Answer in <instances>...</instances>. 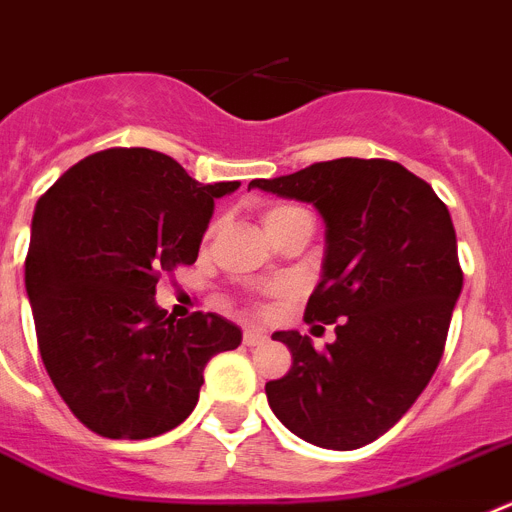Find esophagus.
Listing matches in <instances>:
<instances>
[{
  "instance_id": "34e87169",
  "label": "esophagus",
  "mask_w": 512,
  "mask_h": 512,
  "mask_svg": "<svg viewBox=\"0 0 512 512\" xmlns=\"http://www.w3.org/2000/svg\"><path fill=\"white\" fill-rule=\"evenodd\" d=\"M268 340V335L260 330H244L242 335V342L247 345V348H255V345H262V342Z\"/></svg>"
}]
</instances>
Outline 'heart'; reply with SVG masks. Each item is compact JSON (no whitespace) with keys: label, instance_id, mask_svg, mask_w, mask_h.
<instances>
[{"label":"heart","instance_id":"1","mask_svg":"<svg viewBox=\"0 0 512 512\" xmlns=\"http://www.w3.org/2000/svg\"><path fill=\"white\" fill-rule=\"evenodd\" d=\"M296 213H304V208L291 206V203H273V206H268L265 211H262V221H265V226H268L270 234H275V229H278L283 221L291 219V216H296ZM216 229H219V224H216V221H211L206 229V239H211L213 234H216Z\"/></svg>","mask_w":512,"mask_h":512}]
</instances>
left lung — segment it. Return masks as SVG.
<instances>
[{
  "instance_id": "left-lung-1",
  "label": "left lung",
  "mask_w": 512,
  "mask_h": 512,
  "mask_svg": "<svg viewBox=\"0 0 512 512\" xmlns=\"http://www.w3.org/2000/svg\"><path fill=\"white\" fill-rule=\"evenodd\" d=\"M250 188L311 203L327 224V257L306 322L335 324L314 350L275 332L291 371L265 384L270 410L306 443L353 451L394 428L433 379L464 273L446 203L389 159L342 157Z\"/></svg>"
}]
</instances>
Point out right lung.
<instances>
[{"mask_svg": "<svg viewBox=\"0 0 512 512\" xmlns=\"http://www.w3.org/2000/svg\"><path fill=\"white\" fill-rule=\"evenodd\" d=\"M239 182L193 180L162 151L115 146L66 170L35 206L25 257L43 366L84 428L144 441L198 404L203 368L242 330L219 314L170 317L162 275L193 265L213 201Z\"/></svg>", "mask_w": 512, "mask_h": 512, "instance_id": "add662e5", "label": "right lung"}]
</instances>
